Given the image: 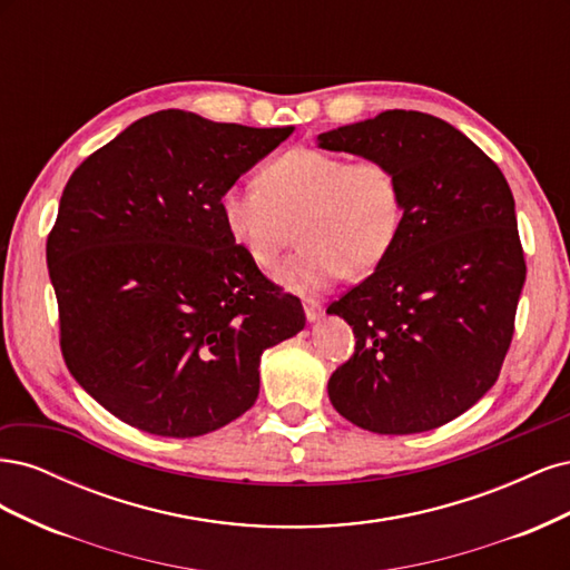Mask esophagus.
<instances>
[{
    "mask_svg": "<svg viewBox=\"0 0 570 570\" xmlns=\"http://www.w3.org/2000/svg\"><path fill=\"white\" fill-rule=\"evenodd\" d=\"M323 312V304L318 299H304V314L308 321H316Z\"/></svg>",
    "mask_w": 570,
    "mask_h": 570,
    "instance_id": "esophagus-1",
    "label": "esophagus"
}]
</instances>
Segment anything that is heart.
<instances>
[{"label":"heart","instance_id":"heart-1","mask_svg":"<svg viewBox=\"0 0 570 570\" xmlns=\"http://www.w3.org/2000/svg\"><path fill=\"white\" fill-rule=\"evenodd\" d=\"M228 235L258 266H273L289 245L299 249L278 281L308 295L340 275L364 278L381 266L402 230L404 199L394 168L381 159L347 161L318 149H287L271 159L258 187H228L220 195Z\"/></svg>","mask_w":570,"mask_h":570}]
</instances>
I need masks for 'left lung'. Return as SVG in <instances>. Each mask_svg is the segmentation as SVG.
Here are the masks:
<instances>
[{
    "label": "left lung",
    "instance_id": "left-lung-1",
    "mask_svg": "<svg viewBox=\"0 0 570 570\" xmlns=\"http://www.w3.org/2000/svg\"><path fill=\"white\" fill-rule=\"evenodd\" d=\"M318 147L390 164L404 199L385 262L327 306L356 337L331 402L377 435L450 423L497 383L513 337L525 258L511 187L461 130L421 111L321 132Z\"/></svg>",
    "mask_w": 570,
    "mask_h": 570
}]
</instances>
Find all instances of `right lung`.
Instances as JSON below:
<instances>
[{"label":"right lung","instance_id":"obj_1","mask_svg":"<svg viewBox=\"0 0 570 570\" xmlns=\"http://www.w3.org/2000/svg\"><path fill=\"white\" fill-rule=\"evenodd\" d=\"M292 130L157 111L66 183L47 237L61 354L116 419L161 438L228 425L256 402L264 350L304 327L218 206Z\"/></svg>","mask_w":570,"mask_h":570}]
</instances>
